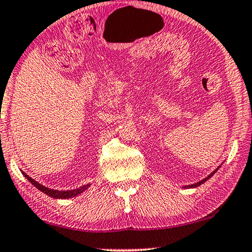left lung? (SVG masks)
<instances>
[{
  "instance_id": "8db88e82",
  "label": "left lung",
  "mask_w": 252,
  "mask_h": 252,
  "mask_svg": "<svg viewBox=\"0 0 252 252\" xmlns=\"http://www.w3.org/2000/svg\"><path fill=\"white\" fill-rule=\"evenodd\" d=\"M217 170H218V169H216V170H214V172H213V173H211V174H210V175L206 177V179H204L203 181H200V182H197L196 184H192V186H188V187H186V188H194V187H198V186H200V184H203L204 182H205V181H207V180H209V179H210V177H211V176H212V175H213V174L217 172Z\"/></svg>"
}]
</instances>
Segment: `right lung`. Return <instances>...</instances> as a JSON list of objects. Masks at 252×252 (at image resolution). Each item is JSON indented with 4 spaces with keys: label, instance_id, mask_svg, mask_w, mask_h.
<instances>
[{
    "label": "right lung",
    "instance_id": "obj_1",
    "mask_svg": "<svg viewBox=\"0 0 252 252\" xmlns=\"http://www.w3.org/2000/svg\"><path fill=\"white\" fill-rule=\"evenodd\" d=\"M23 174H24L26 179H28V180L30 181V182H31V183L33 184V186L38 188V189H39L40 191H42L43 193H46V194H48V196L53 197V198H62V199H64V198H71V197H75V196H77V194L82 193L83 191H85V190L87 189V187H89V184H87V186L80 187L79 189L70 190V191H58V190L48 189V188L41 186V184H39L38 182H36V181H34L33 179H31V177H30V176L26 175L25 173H23Z\"/></svg>",
    "mask_w": 252,
    "mask_h": 252
}]
</instances>
